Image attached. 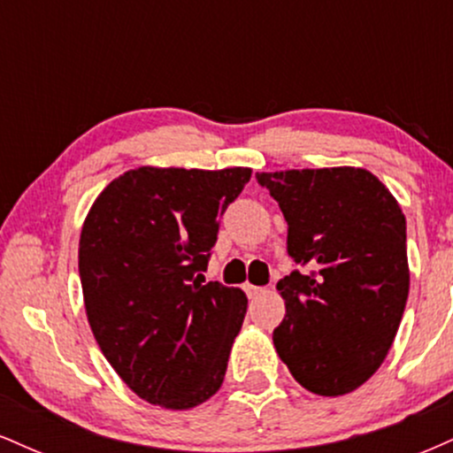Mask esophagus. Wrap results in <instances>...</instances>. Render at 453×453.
<instances>
[{"mask_svg": "<svg viewBox=\"0 0 453 453\" xmlns=\"http://www.w3.org/2000/svg\"><path fill=\"white\" fill-rule=\"evenodd\" d=\"M244 292H247L249 298H257V296L262 294L264 289H262V288H257V285H251V283H247V285H244Z\"/></svg>", "mask_w": 453, "mask_h": 453, "instance_id": "esophagus-1", "label": "esophagus"}]
</instances>
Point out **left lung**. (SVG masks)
I'll return each mask as SVG.
<instances>
[{
    "instance_id": "8db88e82",
    "label": "left lung",
    "mask_w": 453,
    "mask_h": 453,
    "mask_svg": "<svg viewBox=\"0 0 453 453\" xmlns=\"http://www.w3.org/2000/svg\"><path fill=\"white\" fill-rule=\"evenodd\" d=\"M288 221V253L311 273L277 283L273 341L296 381L342 396L386 360L409 296L407 221L375 174L339 165L257 173Z\"/></svg>"
}]
</instances>
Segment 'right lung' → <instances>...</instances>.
<instances>
[{"mask_svg":"<svg viewBox=\"0 0 453 453\" xmlns=\"http://www.w3.org/2000/svg\"><path fill=\"white\" fill-rule=\"evenodd\" d=\"M249 179L241 165H140L87 212L78 242L87 319L117 375L150 404L194 409L221 388L247 296L196 273Z\"/></svg>","mask_w":453,"mask_h":453,"instance_id":"add662e5","label":"right lung"}]
</instances>
